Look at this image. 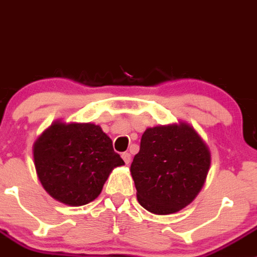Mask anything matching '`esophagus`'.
Listing matches in <instances>:
<instances>
[{
  "instance_id": "obj_1",
  "label": "esophagus",
  "mask_w": 257,
  "mask_h": 257,
  "mask_svg": "<svg viewBox=\"0 0 257 257\" xmlns=\"http://www.w3.org/2000/svg\"><path fill=\"white\" fill-rule=\"evenodd\" d=\"M121 158L125 162V164L131 163V153H128V152H124V153L121 154Z\"/></svg>"
}]
</instances>
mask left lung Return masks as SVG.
<instances>
[{
    "label": "left lung",
    "mask_w": 257,
    "mask_h": 257,
    "mask_svg": "<svg viewBox=\"0 0 257 257\" xmlns=\"http://www.w3.org/2000/svg\"><path fill=\"white\" fill-rule=\"evenodd\" d=\"M211 154L188 124L148 128L131 166L138 202L156 215H169L195 200L205 183Z\"/></svg>",
    "instance_id": "1"
}]
</instances>
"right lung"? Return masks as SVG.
<instances>
[{
    "mask_svg": "<svg viewBox=\"0 0 257 257\" xmlns=\"http://www.w3.org/2000/svg\"><path fill=\"white\" fill-rule=\"evenodd\" d=\"M34 161L47 193L69 206L95 200L111 169L124 164L99 125L59 121L35 142Z\"/></svg>",
    "mask_w": 257,
    "mask_h": 257,
    "instance_id": "right-lung-1",
    "label": "right lung"
}]
</instances>
